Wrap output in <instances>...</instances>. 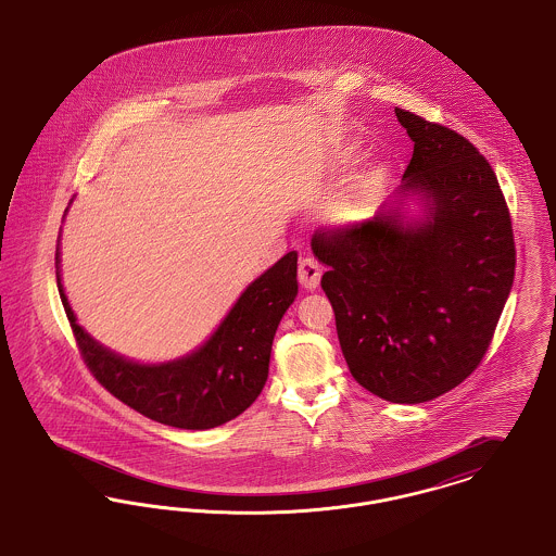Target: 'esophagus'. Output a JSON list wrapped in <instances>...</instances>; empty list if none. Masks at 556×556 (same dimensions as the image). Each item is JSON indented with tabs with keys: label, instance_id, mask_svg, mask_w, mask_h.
Returning a JSON list of instances; mask_svg holds the SVG:
<instances>
[{
	"label": "esophagus",
	"instance_id": "esophagus-1",
	"mask_svg": "<svg viewBox=\"0 0 556 556\" xmlns=\"http://www.w3.org/2000/svg\"><path fill=\"white\" fill-rule=\"evenodd\" d=\"M321 269L320 264L312 257H303L299 262V282L307 289V291H316L320 285Z\"/></svg>",
	"mask_w": 556,
	"mask_h": 556
}]
</instances>
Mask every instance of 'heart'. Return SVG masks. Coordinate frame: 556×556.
I'll list each match as a JSON object with an SVG mask.
<instances>
[{"label": "heart", "instance_id": "b5f03b06", "mask_svg": "<svg viewBox=\"0 0 556 556\" xmlns=\"http://www.w3.org/2000/svg\"><path fill=\"white\" fill-rule=\"evenodd\" d=\"M375 199H377L375 184L370 179H357L332 197V201L326 206V217L332 226L348 228L362 222L370 213Z\"/></svg>", "mask_w": 556, "mask_h": 556}]
</instances>
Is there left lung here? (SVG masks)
Instances as JSON below:
<instances>
[{"label": "left lung", "instance_id": "8db88e82", "mask_svg": "<svg viewBox=\"0 0 556 556\" xmlns=\"http://www.w3.org/2000/svg\"><path fill=\"white\" fill-rule=\"evenodd\" d=\"M414 152L391 205L318 230L314 255L353 379L393 404L458 387L492 343L515 280L510 213L485 156L460 134L395 109ZM418 193L420 220L403 217Z\"/></svg>", "mask_w": 556, "mask_h": 556}]
</instances>
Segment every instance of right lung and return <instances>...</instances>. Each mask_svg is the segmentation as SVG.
<instances>
[{"label": "right lung", "mask_w": 556, "mask_h": 556, "mask_svg": "<svg viewBox=\"0 0 556 556\" xmlns=\"http://www.w3.org/2000/svg\"><path fill=\"white\" fill-rule=\"evenodd\" d=\"M56 280L77 348L96 380L150 420L192 431L219 427L260 397L276 328L299 291L291 251L247 287L205 345L167 364H138L102 348L77 324L60 282V247Z\"/></svg>", "instance_id": "1"}]
</instances>
